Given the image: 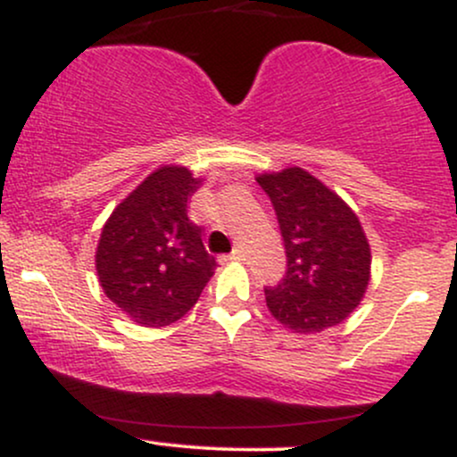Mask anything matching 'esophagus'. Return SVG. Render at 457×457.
<instances>
[{
  "label": "esophagus",
  "instance_id": "34e87169",
  "mask_svg": "<svg viewBox=\"0 0 457 457\" xmlns=\"http://www.w3.org/2000/svg\"><path fill=\"white\" fill-rule=\"evenodd\" d=\"M243 258H245V253H243V251H240V249H234L232 253L228 255V260H232V262H240Z\"/></svg>",
  "mask_w": 457,
  "mask_h": 457
}]
</instances>
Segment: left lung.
Returning <instances> with one entry per match:
<instances>
[{
	"label": "left lung",
	"instance_id": "8db88e82",
	"mask_svg": "<svg viewBox=\"0 0 457 457\" xmlns=\"http://www.w3.org/2000/svg\"><path fill=\"white\" fill-rule=\"evenodd\" d=\"M286 246L283 279L264 287L275 320L295 333H320L359 307L371 253L359 217L337 193L301 167L258 176Z\"/></svg>",
	"mask_w": 457,
	"mask_h": 457
}]
</instances>
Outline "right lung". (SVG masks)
<instances>
[{
  "instance_id": "1",
  "label": "right lung",
  "mask_w": 457,
  "mask_h": 457,
  "mask_svg": "<svg viewBox=\"0 0 457 457\" xmlns=\"http://www.w3.org/2000/svg\"><path fill=\"white\" fill-rule=\"evenodd\" d=\"M202 180L187 167L152 171L104 223L96 272L104 295L141 327H167L197 303L217 262L188 219Z\"/></svg>"
}]
</instances>
